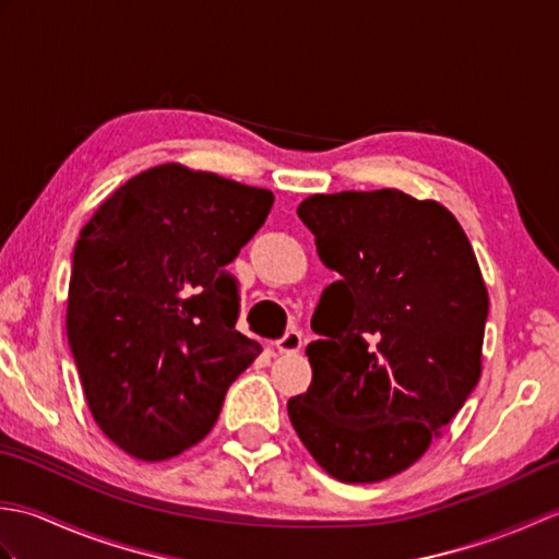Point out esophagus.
Wrapping results in <instances>:
<instances>
[{
	"mask_svg": "<svg viewBox=\"0 0 559 559\" xmlns=\"http://www.w3.org/2000/svg\"><path fill=\"white\" fill-rule=\"evenodd\" d=\"M276 348H278V353H286V355L298 353L302 348V334H300V331H288L286 336L278 338Z\"/></svg>",
	"mask_w": 559,
	"mask_h": 559,
	"instance_id": "1",
	"label": "esophagus"
}]
</instances>
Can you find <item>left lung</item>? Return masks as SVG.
I'll return each instance as SVG.
<instances>
[{"label": "left lung", "instance_id": "left-lung-1", "mask_svg": "<svg viewBox=\"0 0 559 559\" xmlns=\"http://www.w3.org/2000/svg\"><path fill=\"white\" fill-rule=\"evenodd\" d=\"M324 288L307 346L312 384L288 401L307 451L341 483L418 461L480 379L488 288L439 201L399 189L312 194L298 206Z\"/></svg>", "mask_w": 559, "mask_h": 559}]
</instances>
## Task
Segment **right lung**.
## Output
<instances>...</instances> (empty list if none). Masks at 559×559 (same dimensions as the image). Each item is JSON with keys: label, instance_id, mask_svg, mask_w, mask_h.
I'll return each instance as SVG.
<instances>
[{"label": "right lung", "instance_id": "1", "mask_svg": "<svg viewBox=\"0 0 559 559\" xmlns=\"http://www.w3.org/2000/svg\"><path fill=\"white\" fill-rule=\"evenodd\" d=\"M269 189L165 163L139 173L83 225L67 336L93 420L141 461L194 447L261 353L235 331L225 266L264 225Z\"/></svg>", "mask_w": 559, "mask_h": 559}]
</instances>
